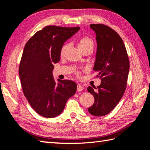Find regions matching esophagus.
I'll return each mask as SVG.
<instances>
[{
  "label": "esophagus",
  "mask_w": 150,
  "mask_h": 150,
  "mask_svg": "<svg viewBox=\"0 0 150 150\" xmlns=\"http://www.w3.org/2000/svg\"><path fill=\"white\" fill-rule=\"evenodd\" d=\"M83 89H84V88H83V86H81L80 84H79L77 86V91H81L83 90Z\"/></svg>",
  "instance_id": "obj_1"
}]
</instances>
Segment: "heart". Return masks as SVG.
I'll list each match as a JSON object with an SVG mask.
<instances>
[{
  "mask_svg": "<svg viewBox=\"0 0 150 150\" xmlns=\"http://www.w3.org/2000/svg\"><path fill=\"white\" fill-rule=\"evenodd\" d=\"M68 47V45L67 44H64V45L62 46L61 50H60V55H63L64 53H65V51ZM78 47L80 50L86 48V47H93V42L90 38L89 37H83L79 40V44H78Z\"/></svg>",
  "mask_w": 150,
  "mask_h": 150,
  "instance_id": "b5f03b06",
  "label": "heart"
}]
</instances>
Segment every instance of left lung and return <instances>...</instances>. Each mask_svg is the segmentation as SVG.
I'll return each instance as SVG.
<instances>
[{
    "mask_svg": "<svg viewBox=\"0 0 150 150\" xmlns=\"http://www.w3.org/2000/svg\"><path fill=\"white\" fill-rule=\"evenodd\" d=\"M96 34L97 53L93 70L101 84L88 91L93 95L94 104L88 108L92 115L101 117L112 111L126 88L129 62L125 45L115 31L104 24H90Z\"/></svg>",
    "mask_w": 150,
    "mask_h": 150,
    "instance_id": "obj_1",
    "label": "left lung"
}]
</instances>
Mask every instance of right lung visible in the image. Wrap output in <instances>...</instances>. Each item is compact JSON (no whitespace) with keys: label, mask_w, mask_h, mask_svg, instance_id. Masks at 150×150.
<instances>
[{"label":"right lung","mask_w":150,"mask_h":150,"mask_svg":"<svg viewBox=\"0 0 150 150\" xmlns=\"http://www.w3.org/2000/svg\"><path fill=\"white\" fill-rule=\"evenodd\" d=\"M79 27H44L31 37L24 46L18 72L24 94L36 112L46 118L59 115L67 100L75 95L77 84L53 76L54 64L60 59V50Z\"/></svg>","instance_id":"add662e5"}]
</instances>
